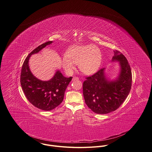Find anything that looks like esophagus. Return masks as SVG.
<instances>
[{"mask_svg":"<svg viewBox=\"0 0 152 152\" xmlns=\"http://www.w3.org/2000/svg\"><path fill=\"white\" fill-rule=\"evenodd\" d=\"M78 79H79V77H76V76H75L73 78V80H78Z\"/></svg>","mask_w":152,"mask_h":152,"instance_id":"obj_1","label":"esophagus"}]
</instances>
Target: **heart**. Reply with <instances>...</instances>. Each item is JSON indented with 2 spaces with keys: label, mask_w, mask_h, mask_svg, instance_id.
Segmentation results:
<instances>
[{
  "label": "heart",
  "mask_w": 152,
  "mask_h": 152,
  "mask_svg": "<svg viewBox=\"0 0 152 152\" xmlns=\"http://www.w3.org/2000/svg\"><path fill=\"white\" fill-rule=\"evenodd\" d=\"M66 56L61 59V66L68 75L75 70V64L85 74H91L99 67L102 61V54L94 45L73 46L66 52Z\"/></svg>",
  "instance_id": "b5f03b06"
}]
</instances>
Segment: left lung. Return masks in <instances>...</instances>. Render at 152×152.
Listing matches in <instances>:
<instances>
[{
    "label": "left lung",
    "mask_w": 152,
    "mask_h": 152,
    "mask_svg": "<svg viewBox=\"0 0 152 152\" xmlns=\"http://www.w3.org/2000/svg\"><path fill=\"white\" fill-rule=\"evenodd\" d=\"M112 61H119L121 68L116 80H107L104 73V68H102L86 77L83 83L85 103L97 114H107L118 109L131 89L132 75L127 59L121 52L115 50Z\"/></svg>",
    "instance_id": "8db88e82"
}]
</instances>
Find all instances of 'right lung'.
Listing matches in <instances>:
<instances>
[{
  "instance_id": "1",
  "label": "right lung",
  "mask_w": 152,
  "mask_h": 152,
  "mask_svg": "<svg viewBox=\"0 0 152 152\" xmlns=\"http://www.w3.org/2000/svg\"><path fill=\"white\" fill-rule=\"evenodd\" d=\"M52 41L46 42L31 51L24 61L20 73V84L29 102L36 107L45 111H50L62 102L64 91L72 77H65L57 71L54 77L49 81H42L31 73L29 60L31 55L37 53Z\"/></svg>"
}]
</instances>
